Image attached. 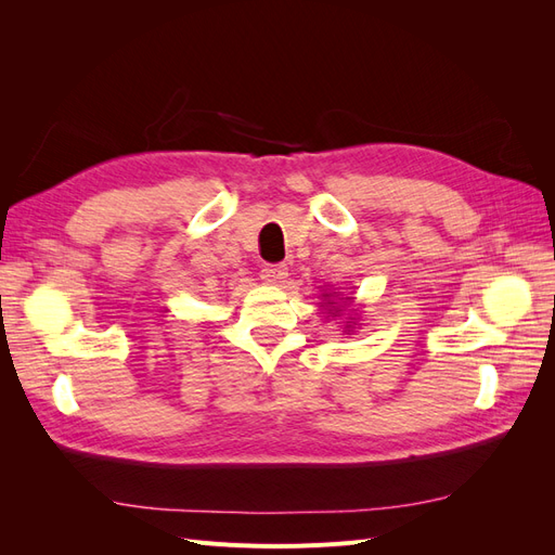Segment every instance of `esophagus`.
<instances>
[{
	"mask_svg": "<svg viewBox=\"0 0 555 555\" xmlns=\"http://www.w3.org/2000/svg\"><path fill=\"white\" fill-rule=\"evenodd\" d=\"M287 275H289V271L284 263H266L261 268V280L268 284H282L284 280H287Z\"/></svg>",
	"mask_w": 555,
	"mask_h": 555,
	"instance_id": "esophagus-1",
	"label": "esophagus"
}]
</instances>
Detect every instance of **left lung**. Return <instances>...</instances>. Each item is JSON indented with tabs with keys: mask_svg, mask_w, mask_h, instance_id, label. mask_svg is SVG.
Segmentation results:
<instances>
[{
	"mask_svg": "<svg viewBox=\"0 0 555 555\" xmlns=\"http://www.w3.org/2000/svg\"><path fill=\"white\" fill-rule=\"evenodd\" d=\"M335 312H338V310H335Z\"/></svg>",
	"mask_w": 555,
	"mask_h": 555,
	"instance_id": "1",
	"label": "left lung"
}]
</instances>
